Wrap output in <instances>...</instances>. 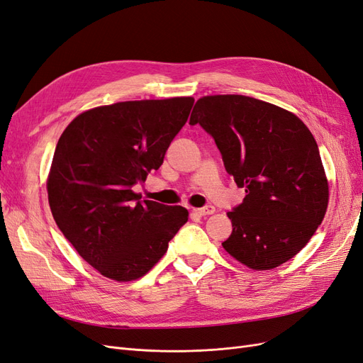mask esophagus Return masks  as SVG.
I'll use <instances>...</instances> for the list:
<instances>
[{
	"label": "esophagus",
	"mask_w": 363,
	"mask_h": 363,
	"mask_svg": "<svg viewBox=\"0 0 363 363\" xmlns=\"http://www.w3.org/2000/svg\"><path fill=\"white\" fill-rule=\"evenodd\" d=\"M196 213H199V216H211V213L216 212V208H213L212 205H206L203 208H199V209H194Z\"/></svg>",
	"instance_id": "1"
}]
</instances>
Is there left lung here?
<instances>
[{"instance_id": "8db88e82", "label": "left lung", "mask_w": 363, "mask_h": 363, "mask_svg": "<svg viewBox=\"0 0 363 363\" xmlns=\"http://www.w3.org/2000/svg\"><path fill=\"white\" fill-rule=\"evenodd\" d=\"M199 124L221 152L227 173L245 186L244 202L227 216L224 250L251 269H272L310 242L325 218L329 186L318 146L302 121L247 96L199 99Z\"/></svg>"}]
</instances>
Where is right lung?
<instances>
[{
  "label": "right lung",
  "instance_id": "add662e5",
  "mask_svg": "<svg viewBox=\"0 0 363 363\" xmlns=\"http://www.w3.org/2000/svg\"><path fill=\"white\" fill-rule=\"evenodd\" d=\"M193 97L123 101L76 116L48 179L53 220L79 256L116 281L143 277L189 220L182 206L140 200L133 186L163 164Z\"/></svg>",
  "mask_w": 363,
  "mask_h": 363
}]
</instances>
